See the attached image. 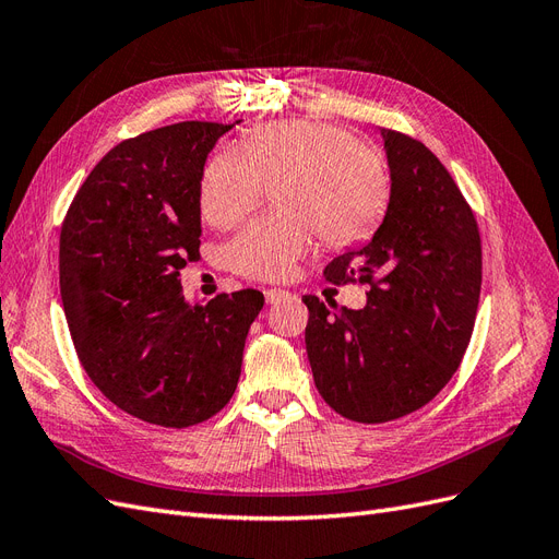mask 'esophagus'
Wrapping results in <instances>:
<instances>
[{
  "label": "esophagus",
  "mask_w": 559,
  "mask_h": 559,
  "mask_svg": "<svg viewBox=\"0 0 559 559\" xmlns=\"http://www.w3.org/2000/svg\"><path fill=\"white\" fill-rule=\"evenodd\" d=\"M292 296V292H286V289H277V286H270V289H265V300L270 302V306H273V302H280V300H284V298H289Z\"/></svg>",
  "instance_id": "1"
}]
</instances>
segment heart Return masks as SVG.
Returning a JSON list of instances; mask_svg holds the SVG:
<instances>
[{"label":"heart","mask_w":559,"mask_h":559,"mask_svg":"<svg viewBox=\"0 0 559 559\" xmlns=\"http://www.w3.org/2000/svg\"><path fill=\"white\" fill-rule=\"evenodd\" d=\"M275 189L277 212L257 218L228 247V263L249 280H282L321 238L331 247L361 240L386 202V170L376 148L331 123L282 121L222 148L200 179V210L228 230Z\"/></svg>","instance_id":"b5f03b06"}]
</instances>
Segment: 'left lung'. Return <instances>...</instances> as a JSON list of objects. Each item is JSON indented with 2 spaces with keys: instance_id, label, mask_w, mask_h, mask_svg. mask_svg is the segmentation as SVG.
<instances>
[{
  "instance_id": "1",
  "label": "left lung",
  "mask_w": 559,
  "mask_h": 559,
  "mask_svg": "<svg viewBox=\"0 0 559 559\" xmlns=\"http://www.w3.org/2000/svg\"><path fill=\"white\" fill-rule=\"evenodd\" d=\"M392 193L373 240L335 257L324 277L359 282L366 308L306 296L312 378L335 413L380 425L419 411L460 368L476 324L483 249L476 216L431 151L380 130Z\"/></svg>"
}]
</instances>
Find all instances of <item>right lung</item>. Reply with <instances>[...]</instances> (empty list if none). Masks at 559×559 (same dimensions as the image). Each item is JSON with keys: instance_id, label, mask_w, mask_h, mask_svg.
I'll list each match as a JSON object with an SVG mask.
<instances>
[{"instance_id": "right-lung-1", "label": "right lung", "mask_w": 559, "mask_h": 559, "mask_svg": "<svg viewBox=\"0 0 559 559\" xmlns=\"http://www.w3.org/2000/svg\"><path fill=\"white\" fill-rule=\"evenodd\" d=\"M240 123V121H235ZM235 123L183 121L126 140L67 210L60 296L79 361L114 405L183 429L235 394L263 294L189 302L179 270L200 257V179Z\"/></svg>"}]
</instances>
